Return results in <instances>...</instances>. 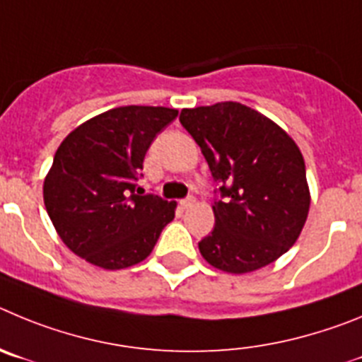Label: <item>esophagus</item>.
Masks as SVG:
<instances>
[{
    "instance_id": "1",
    "label": "esophagus",
    "mask_w": 362,
    "mask_h": 362,
    "mask_svg": "<svg viewBox=\"0 0 362 362\" xmlns=\"http://www.w3.org/2000/svg\"><path fill=\"white\" fill-rule=\"evenodd\" d=\"M194 202H197V198L189 197V198H185V200H180V207L182 209H189V207H193Z\"/></svg>"
}]
</instances>
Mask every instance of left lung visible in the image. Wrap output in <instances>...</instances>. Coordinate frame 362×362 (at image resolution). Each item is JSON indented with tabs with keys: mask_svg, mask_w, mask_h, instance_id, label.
Returning a JSON list of instances; mask_svg holds the SVG:
<instances>
[{
	"mask_svg": "<svg viewBox=\"0 0 362 362\" xmlns=\"http://www.w3.org/2000/svg\"><path fill=\"white\" fill-rule=\"evenodd\" d=\"M180 122L220 185L214 229L198 243L205 262L230 274L276 262L296 243L310 209L298 144L269 117L233 100L182 110Z\"/></svg>",
	"mask_w": 362,
	"mask_h": 362,
	"instance_id": "obj_1",
	"label": "left lung"
}]
</instances>
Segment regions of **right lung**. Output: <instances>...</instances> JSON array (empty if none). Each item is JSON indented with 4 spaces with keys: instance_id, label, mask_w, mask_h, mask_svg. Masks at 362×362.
Segmentation results:
<instances>
[{
    "instance_id": "right-lung-1",
    "label": "right lung",
    "mask_w": 362,
    "mask_h": 362,
    "mask_svg": "<svg viewBox=\"0 0 362 362\" xmlns=\"http://www.w3.org/2000/svg\"><path fill=\"white\" fill-rule=\"evenodd\" d=\"M178 110L120 106L77 126L45 177V207L64 245L92 265L119 270L151 254L177 202L136 187L146 151Z\"/></svg>"
}]
</instances>
